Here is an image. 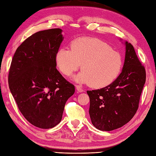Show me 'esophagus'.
<instances>
[{"mask_svg": "<svg viewBox=\"0 0 156 156\" xmlns=\"http://www.w3.org/2000/svg\"><path fill=\"white\" fill-rule=\"evenodd\" d=\"M76 90H77V91L79 92H82L84 91L83 89H82L80 87V86H78V85H76Z\"/></svg>", "mask_w": 156, "mask_h": 156, "instance_id": "obj_1", "label": "esophagus"}]
</instances>
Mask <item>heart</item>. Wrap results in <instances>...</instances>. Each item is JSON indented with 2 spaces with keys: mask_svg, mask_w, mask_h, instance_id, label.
<instances>
[{
  "mask_svg": "<svg viewBox=\"0 0 156 156\" xmlns=\"http://www.w3.org/2000/svg\"><path fill=\"white\" fill-rule=\"evenodd\" d=\"M55 63L62 74L68 76L78 70L73 80L100 88L111 84L120 74L123 65L121 55L106 43L92 37L73 41L70 50L60 48L56 52Z\"/></svg>",
  "mask_w": 156,
  "mask_h": 156,
  "instance_id": "1",
  "label": "heart"
}]
</instances>
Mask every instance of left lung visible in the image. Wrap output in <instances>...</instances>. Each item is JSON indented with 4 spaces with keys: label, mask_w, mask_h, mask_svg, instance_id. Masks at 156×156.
<instances>
[{
    "label": "left lung",
    "mask_w": 156,
    "mask_h": 156,
    "mask_svg": "<svg viewBox=\"0 0 156 156\" xmlns=\"http://www.w3.org/2000/svg\"><path fill=\"white\" fill-rule=\"evenodd\" d=\"M125 58L122 72L107 87L88 90L92 123L101 131L121 127L136 113L145 83V69L133 46L125 41Z\"/></svg>",
    "instance_id": "1"
}]
</instances>
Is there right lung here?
<instances>
[{"label": "right lung", "mask_w": 156, "mask_h": 156, "mask_svg": "<svg viewBox=\"0 0 156 156\" xmlns=\"http://www.w3.org/2000/svg\"><path fill=\"white\" fill-rule=\"evenodd\" d=\"M61 29L35 33L16 49L9 86L19 111L35 127L49 129L62 120L74 86L56 69L55 56L64 37Z\"/></svg>", "instance_id": "add662e5"}]
</instances>
